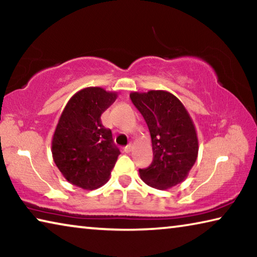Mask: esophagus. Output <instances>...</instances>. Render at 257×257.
<instances>
[{
  "mask_svg": "<svg viewBox=\"0 0 257 257\" xmlns=\"http://www.w3.org/2000/svg\"><path fill=\"white\" fill-rule=\"evenodd\" d=\"M133 149H134L133 144H129V145H127V146L124 147V152H125V153H130V152L133 151Z\"/></svg>",
  "mask_w": 257,
  "mask_h": 257,
  "instance_id": "obj_1",
  "label": "esophagus"
}]
</instances>
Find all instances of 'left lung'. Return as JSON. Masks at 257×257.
Instances as JSON below:
<instances>
[{"label": "left lung", "mask_w": 257, "mask_h": 257, "mask_svg": "<svg viewBox=\"0 0 257 257\" xmlns=\"http://www.w3.org/2000/svg\"><path fill=\"white\" fill-rule=\"evenodd\" d=\"M130 98L147 123L152 138L153 161L139 169L142 180L165 190L184 181L198 155L196 128L184 104L167 90L132 92Z\"/></svg>", "instance_id": "1"}]
</instances>
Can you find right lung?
Returning a JSON list of instances; mask_svg holds the SVG:
<instances>
[{"mask_svg":"<svg viewBox=\"0 0 257 257\" xmlns=\"http://www.w3.org/2000/svg\"><path fill=\"white\" fill-rule=\"evenodd\" d=\"M118 97L102 87H86L69 99L52 138V156L71 185L94 190L106 184L120 151L101 115Z\"/></svg>","mask_w":257,"mask_h":257,"instance_id":"add662e5","label":"right lung"}]
</instances>
